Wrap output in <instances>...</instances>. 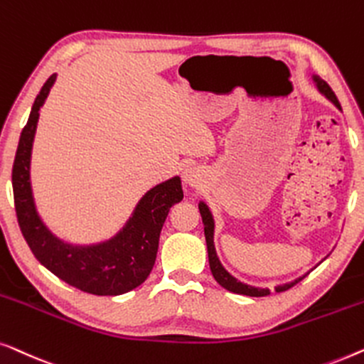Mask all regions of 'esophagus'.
Returning <instances> with one entry per match:
<instances>
[{
    "label": "esophagus",
    "mask_w": 364,
    "mask_h": 364,
    "mask_svg": "<svg viewBox=\"0 0 364 364\" xmlns=\"http://www.w3.org/2000/svg\"><path fill=\"white\" fill-rule=\"evenodd\" d=\"M201 171L198 170L196 166L194 168H186L183 173V178L184 181H186L189 186H199V181H201Z\"/></svg>",
    "instance_id": "obj_1"
}]
</instances>
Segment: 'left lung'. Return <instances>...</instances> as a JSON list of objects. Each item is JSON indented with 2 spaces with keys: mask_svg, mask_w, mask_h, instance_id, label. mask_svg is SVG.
<instances>
[{
  "mask_svg": "<svg viewBox=\"0 0 364 364\" xmlns=\"http://www.w3.org/2000/svg\"><path fill=\"white\" fill-rule=\"evenodd\" d=\"M314 80L316 87H318V90L323 94L326 99L333 102V104L338 107V109L341 110V105L340 102H338L335 92L330 89V85L326 84L325 80H321L320 77H316L314 75ZM199 213H201V218H203V224H204V235H206V244H208V257H209V267H211V272H213V277L216 279V282L224 287V289L232 291V294H239V295H247V296H267L270 295V290L269 289H259V287H250V285H245L242 282H239V280H235L231 274L228 272L226 269L223 267L221 262H219L218 255H216V249H214V240H213V235H214V221H213V216L211 213H209V208L206 206L204 203H199ZM305 277V275H304ZM296 279L294 282L290 284H285V285H279L275 287V291H285L294 287L295 284H299L301 279Z\"/></svg>",
  "mask_w": 364,
  "mask_h": 364,
  "instance_id": "1",
  "label": "left lung"
}]
</instances>
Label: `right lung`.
<instances>
[{"mask_svg": "<svg viewBox=\"0 0 364 364\" xmlns=\"http://www.w3.org/2000/svg\"><path fill=\"white\" fill-rule=\"evenodd\" d=\"M54 80L55 74L46 80L19 136L13 163V194L18 224L34 257L60 280L87 294L122 295L136 289L150 275L165 219L173 204L183 199L181 180L175 176L150 189L138 203L127 226L107 242L79 247L54 237L36 213L29 183L31 148L39 109Z\"/></svg>", "mask_w": 364, "mask_h": 364, "instance_id": "add662e5", "label": "right lung"}]
</instances>
